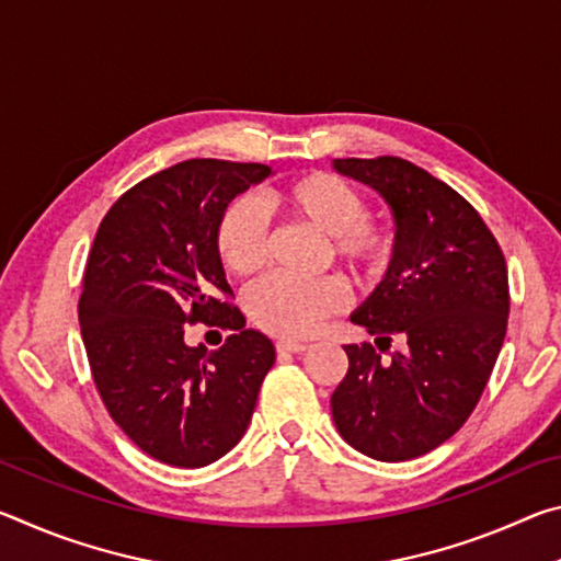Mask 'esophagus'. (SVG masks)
<instances>
[{
	"label": "esophagus",
	"instance_id": "obj_1",
	"mask_svg": "<svg viewBox=\"0 0 561 561\" xmlns=\"http://www.w3.org/2000/svg\"><path fill=\"white\" fill-rule=\"evenodd\" d=\"M309 346L301 344V341H291V339H282L277 341V351L279 354H304Z\"/></svg>",
	"mask_w": 561,
	"mask_h": 561
}]
</instances>
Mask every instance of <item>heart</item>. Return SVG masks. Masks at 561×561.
<instances>
[{
	"label": "heart",
	"instance_id": "1",
	"mask_svg": "<svg viewBox=\"0 0 561 561\" xmlns=\"http://www.w3.org/2000/svg\"><path fill=\"white\" fill-rule=\"evenodd\" d=\"M270 213L301 222L327 234L331 257L358 277L383 274L393 254V234L386 225L366 217L358 190L334 173H307L272 187L264 195ZM215 250L227 272L244 277L267 257V220L250 197L225 207L215 227ZM346 301V284L339 277L294 279L272 274L247 291L252 321L277 336H309Z\"/></svg>",
	"mask_w": 561,
	"mask_h": 561
}]
</instances>
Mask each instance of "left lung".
<instances>
[{"mask_svg":"<svg viewBox=\"0 0 561 561\" xmlns=\"http://www.w3.org/2000/svg\"><path fill=\"white\" fill-rule=\"evenodd\" d=\"M334 168L374 187L393 213V257L351 321L391 346H344L348 371L331 396L336 431L374 460H413L460 431L505 341L507 264L478 210L403 158H339Z\"/></svg>","mask_w":561,"mask_h":561,"instance_id":"obj_1","label":"left lung"}]
</instances>
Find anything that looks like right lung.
Segmentation results:
<instances>
[{
  "mask_svg": "<svg viewBox=\"0 0 561 561\" xmlns=\"http://www.w3.org/2000/svg\"><path fill=\"white\" fill-rule=\"evenodd\" d=\"M270 175L183 160L126 190L91 247L79 321L93 383L118 428L173 468H205L240 443L274 364L272 341L227 301L215 250L225 207ZM197 320L233 334L217 352L187 347L184 324Z\"/></svg>",
  "mask_w": 561,
  "mask_h": 561,
  "instance_id": "right-lung-1",
  "label": "right lung"
}]
</instances>
